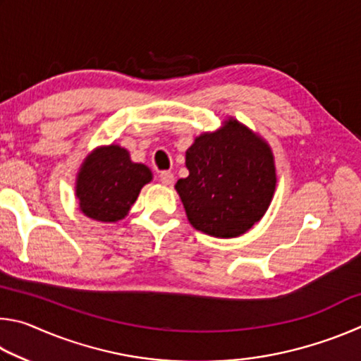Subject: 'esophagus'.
Masks as SVG:
<instances>
[{"mask_svg": "<svg viewBox=\"0 0 361 361\" xmlns=\"http://www.w3.org/2000/svg\"><path fill=\"white\" fill-rule=\"evenodd\" d=\"M159 180H161L162 185L169 186V185H172V183L175 181V176H173L172 172H166V170H164V172L159 173Z\"/></svg>", "mask_w": 361, "mask_h": 361, "instance_id": "esophagus-1", "label": "esophagus"}]
</instances>
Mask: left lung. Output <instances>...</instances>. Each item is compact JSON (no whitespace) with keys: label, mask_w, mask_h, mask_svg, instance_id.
Returning a JSON list of instances; mask_svg holds the SVG:
<instances>
[{"label":"left lung","mask_w":361,"mask_h":361,"mask_svg":"<svg viewBox=\"0 0 361 361\" xmlns=\"http://www.w3.org/2000/svg\"><path fill=\"white\" fill-rule=\"evenodd\" d=\"M188 178L176 181L189 223L215 237H237L259 221L276 191L269 146L237 121L204 133L186 151Z\"/></svg>","instance_id":"left-lung-1"}]
</instances>
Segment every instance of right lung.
Wrapping results in <instances>:
<instances>
[{
    "instance_id": "1",
    "label": "right lung",
    "mask_w": 361,
    "mask_h": 361,
    "mask_svg": "<svg viewBox=\"0 0 361 361\" xmlns=\"http://www.w3.org/2000/svg\"><path fill=\"white\" fill-rule=\"evenodd\" d=\"M149 181L151 170L132 162L127 149L114 145L97 149L78 176L79 209L97 221H118Z\"/></svg>"
}]
</instances>
